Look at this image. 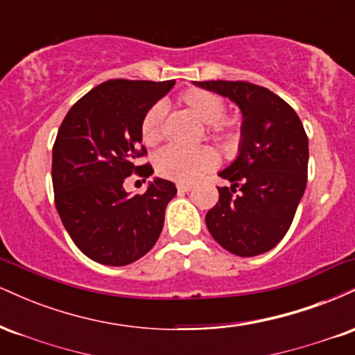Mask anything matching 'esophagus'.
Masks as SVG:
<instances>
[{
  "label": "esophagus",
  "instance_id": "1",
  "mask_svg": "<svg viewBox=\"0 0 355 355\" xmlns=\"http://www.w3.org/2000/svg\"><path fill=\"white\" fill-rule=\"evenodd\" d=\"M193 187L190 185V183H177V190L178 191H190Z\"/></svg>",
  "mask_w": 355,
  "mask_h": 355
}]
</instances>
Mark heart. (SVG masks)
I'll return each instance as SVG.
<instances>
[{
  "instance_id": "obj_1",
  "label": "heart",
  "mask_w": 355,
  "mask_h": 355,
  "mask_svg": "<svg viewBox=\"0 0 355 355\" xmlns=\"http://www.w3.org/2000/svg\"><path fill=\"white\" fill-rule=\"evenodd\" d=\"M178 103L185 107L203 123H209V132L223 146H232L237 140V125L232 118L223 116L225 103L220 96L207 89L191 88L182 93ZM165 110L160 103H155L146 110L141 118L140 132L146 145H157L164 137ZM218 164V157L210 146L180 148L166 146L155 157V168L158 175L178 183L198 180L202 175L214 170Z\"/></svg>"
}]
</instances>
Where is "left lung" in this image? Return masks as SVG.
<instances>
[{
    "label": "left lung",
    "instance_id": "1",
    "mask_svg": "<svg viewBox=\"0 0 355 355\" xmlns=\"http://www.w3.org/2000/svg\"><path fill=\"white\" fill-rule=\"evenodd\" d=\"M234 101L242 112L239 155L218 177V202L207 229L239 257L266 254L294 220L307 185L309 138L294 108L270 89L247 81H193Z\"/></svg>",
    "mask_w": 355,
    "mask_h": 355
}]
</instances>
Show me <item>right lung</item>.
Listing matches in <instances>:
<instances>
[{
	"instance_id": "right-lung-1",
	"label": "right lung",
	"mask_w": 355,
	"mask_h": 355,
	"mask_svg": "<svg viewBox=\"0 0 355 355\" xmlns=\"http://www.w3.org/2000/svg\"><path fill=\"white\" fill-rule=\"evenodd\" d=\"M170 81L108 80L70 108L53 145L55 205L64 229L88 259L121 267L141 259L164 229L165 209L177 195L155 178L144 195H130L125 178H148L141 118L173 88Z\"/></svg>"
}]
</instances>
